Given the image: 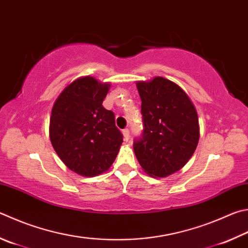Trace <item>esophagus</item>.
<instances>
[{
	"label": "esophagus",
	"mask_w": 248,
	"mask_h": 248,
	"mask_svg": "<svg viewBox=\"0 0 248 248\" xmlns=\"http://www.w3.org/2000/svg\"><path fill=\"white\" fill-rule=\"evenodd\" d=\"M123 134H124V141L128 142L129 139H130V131H129V129H128V128H127V129H124V130H123Z\"/></svg>",
	"instance_id": "34e87169"
}]
</instances>
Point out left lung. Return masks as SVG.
Listing matches in <instances>:
<instances>
[{
	"label": "left lung",
	"instance_id": "obj_1",
	"mask_svg": "<svg viewBox=\"0 0 248 248\" xmlns=\"http://www.w3.org/2000/svg\"><path fill=\"white\" fill-rule=\"evenodd\" d=\"M143 133L133 150L145 172L165 178L186 165L200 140L199 117L187 94L172 81L156 77L140 81Z\"/></svg>",
	"mask_w": 248,
	"mask_h": 248
}]
</instances>
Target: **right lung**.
I'll return each instance as SVG.
<instances>
[{
	"label": "right lung",
	"mask_w": 248,
	"mask_h": 248,
	"mask_svg": "<svg viewBox=\"0 0 248 248\" xmlns=\"http://www.w3.org/2000/svg\"><path fill=\"white\" fill-rule=\"evenodd\" d=\"M109 87L90 76L79 78L64 89L52 108L54 150L67 167L83 177L108 170L124 142L114 112L102 105Z\"/></svg>",
	"instance_id": "add662e5"
}]
</instances>
